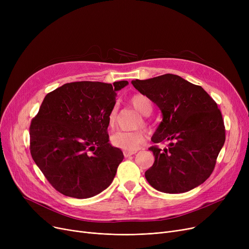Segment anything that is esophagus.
Returning a JSON list of instances; mask_svg holds the SVG:
<instances>
[{"label": "esophagus", "instance_id": "esophagus-1", "mask_svg": "<svg viewBox=\"0 0 249 249\" xmlns=\"http://www.w3.org/2000/svg\"><path fill=\"white\" fill-rule=\"evenodd\" d=\"M123 153H124V156H125V158H129V156H131V155L135 154V153H136V151H124Z\"/></svg>", "mask_w": 249, "mask_h": 249}]
</instances>
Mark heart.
<instances>
[{
    "label": "heart",
    "mask_w": 249,
    "mask_h": 249,
    "mask_svg": "<svg viewBox=\"0 0 249 249\" xmlns=\"http://www.w3.org/2000/svg\"><path fill=\"white\" fill-rule=\"evenodd\" d=\"M130 104L132 107L143 115H147L151 112L152 104L148 97L141 94H135L130 97ZM117 122V108L113 107L108 115V126L110 129H114ZM146 138L145 132L142 130L137 131H118L111 136L112 145L120 148L125 151H135L137 150Z\"/></svg>",
    "instance_id": "heart-1"
}]
</instances>
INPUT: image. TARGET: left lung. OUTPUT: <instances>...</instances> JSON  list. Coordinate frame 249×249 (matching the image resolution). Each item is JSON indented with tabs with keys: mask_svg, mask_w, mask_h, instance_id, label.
Segmentation results:
<instances>
[{
	"mask_svg": "<svg viewBox=\"0 0 249 249\" xmlns=\"http://www.w3.org/2000/svg\"><path fill=\"white\" fill-rule=\"evenodd\" d=\"M142 95L158 105L162 121L151 140L167 147H149L154 163L145 172L151 187L178 194L200 186L214 171L225 142V126L216 102L201 87L165 73L132 81Z\"/></svg>",
	"mask_w": 249,
	"mask_h": 249,
	"instance_id": "obj_1",
	"label": "left lung"
}]
</instances>
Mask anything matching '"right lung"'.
<instances>
[{"mask_svg": "<svg viewBox=\"0 0 249 249\" xmlns=\"http://www.w3.org/2000/svg\"><path fill=\"white\" fill-rule=\"evenodd\" d=\"M127 85L74 82L45 96L30 124V152L60 194L87 199L111 185L124 155L109 143L108 115Z\"/></svg>", "mask_w": 249, "mask_h": 249, "instance_id": "1", "label": "right lung"}]
</instances>
